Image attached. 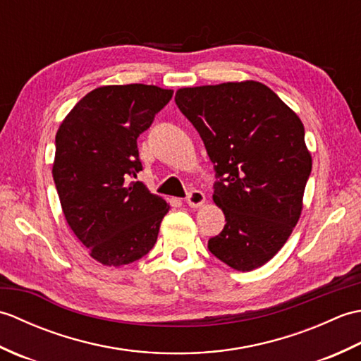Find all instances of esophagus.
I'll return each mask as SVG.
<instances>
[{
    "label": "esophagus",
    "instance_id": "1",
    "mask_svg": "<svg viewBox=\"0 0 361 361\" xmlns=\"http://www.w3.org/2000/svg\"><path fill=\"white\" fill-rule=\"evenodd\" d=\"M204 202H206L204 194L202 192V190H197V189L190 190L186 197V203L190 206V208H200Z\"/></svg>",
    "mask_w": 361,
    "mask_h": 361
}]
</instances>
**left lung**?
<instances>
[{
    "label": "left lung",
    "mask_w": 361,
    "mask_h": 361,
    "mask_svg": "<svg viewBox=\"0 0 361 361\" xmlns=\"http://www.w3.org/2000/svg\"><path fill=\"white\" fill-rule=\"evenodd\" d=\"M180 111L200 133L217 181L214 203L226 225L208 248L234 270L267 264L296 226L312 172L304 126L255 80L180 88Z\"/></svg>",
    "instance_id": "obj_1"
}]
</instances>
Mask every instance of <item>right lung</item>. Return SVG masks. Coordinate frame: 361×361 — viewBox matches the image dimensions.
Masks as SVG:
<instances>
[{"mask_svg":"<svg viewBox=\"0 0 361 361\" xmlns=\"http://www.w3.org/2000/svg\"><path fill=\"white\" fill-rule=\"evenodd\" d=\"M172 90L130 83L96 88L75 104L56 135L52 176L68 225L106 267L132 264L153 248L169 211L141 181L137 136Z\"/></svg>","mask_w":361,"mask_h":361,"instance_id":"obj_1","label":"right lung"}]
</instances>
